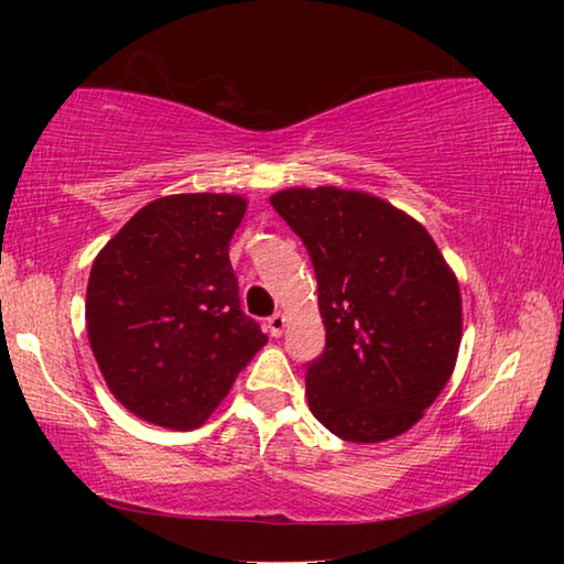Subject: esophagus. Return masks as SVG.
Here are the masks:
<instances>
[{
	"label": "esophagus",
	"instance_id": "34e87169",
	"mask_svg": "<svg viewBox=\"0 0 564 564\" xmlns=\"http://www.w3.org/2000/svg\"><path fill=\"white\" fill-rule=\"evenodd\" d=\"M283 328H285V318H283V313H273V316L269 318V333L273 338H279L281 333H283Z\"/></svg>",
	"mask_w": 564,
	"mask_h": 564
}]
</instances>
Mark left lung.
<instances>
[{
    "mask_svg": "<svg viewBox=\"0 0 564 564\" xmlns=\"http://www.w3.org/2000/svg\"><path fill=\"white\" fill-rule=\"evenodd\" d=\"M311 256L326 348L305 362L311 413L348 443L405 433L441 395L463 308L431 234L383 198L333 186L271 196Z\"/></svg>",
    "mask_w": 564,
    "mask_h": 564,
    "instance_id": "obj_1",
    "label": "left lung"
}]
</instances>
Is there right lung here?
Segmentation results:
<instances>
[{"instance_id": "1", "label": "right lung", "mask_w": 564, "mask_h": 564, "mask_svg": "<svg viewBox=\"0 0 564 564\" xmlns=\"http://www.w3.org/2000/svg\"><path fill=\"white\" fill-rule=\"evenodd\" d=\"M243 212V198L228 194L156 198L91 265L94 358L119 403L149 423L204 425L265 343L241 311L228 261Z\"/></svg>"}]
</instances>
